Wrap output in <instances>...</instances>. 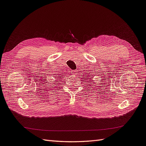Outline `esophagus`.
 I'll return each instance as SVG.
<instances>
[{
    "instance_id": "34e87169",
    "label": "esophagus",
    "mask_w": 146,
    "mask_h": 146,
    "mask_svg": "<svg viewBox=\"0 0 146 146\" xmlns=\"http://www.w3.org/2000/svg\"><path fill=\"white\" fill-rule=\"evenodd\" d=\"M77 74V70H72V76H76Z\"/></svg>"
}]
</instances>
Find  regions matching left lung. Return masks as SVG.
I'll return each mask as SVG.
<instances>
[{
	"instance_id": "left-lung-1",
	"label": "left lung",
	"mask_w": 146,
	"mask_h": 146,
	"mask_svg": "<svg viewBox=\"0 0 146 146\" xmlns=\"http://www.w3.org/2000/svg\"><path fill=\"white\" fill-rule=\"evenodd\" d=\"M88 79H89V78H88ZM91 79H92V78H91ZM89 80H90V79H89Z\"/></svg>"
}]
</instances>
